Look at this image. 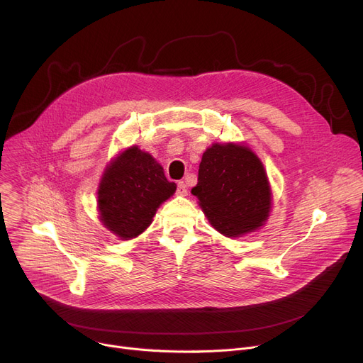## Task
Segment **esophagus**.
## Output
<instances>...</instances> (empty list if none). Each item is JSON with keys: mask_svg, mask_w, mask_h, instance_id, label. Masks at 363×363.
<instances>
[{"mask_svg": "<svg viewBox=\"0 0 363 363\" xmlns=\"http://www.w3.org/2000/svg\"><path fill=\"white\" fill-rule=\"evenodd\" d=\"M177 194L181 195V196H185L188 194V188H186V184L184 181H179L178 182V186H177Z\"/></svg>", "mask_w": 363, "mask_h": 363, "instance_id": "obj_1", "label": "esophagus"}]
</instances>
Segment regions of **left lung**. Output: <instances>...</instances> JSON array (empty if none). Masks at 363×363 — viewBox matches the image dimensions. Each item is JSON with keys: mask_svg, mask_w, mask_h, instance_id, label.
Wrapping results in <instances>:
<instances>
[{"mask_svg": "<svg viewBox=\"0 0 363 363\" xmlns=\"http://www.w3.org/2000/svg\"><path fill=\"white\" fill-rule=\"evenodd\" d=\"M202 213L223 235L260 228L272 211V188L260 158L244 143H213L202 153L191 189Z\"/></svg>", "mask_w": 363, "mask_h": 363, "instance_id": "left-lung-1", "label": "left lung"}]
</instances>
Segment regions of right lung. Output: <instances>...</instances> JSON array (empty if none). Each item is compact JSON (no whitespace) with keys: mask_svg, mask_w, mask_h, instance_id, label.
<instances>
[{"mask_svg":"<svg viewBox=\"0 0 363 363\" xmlns=\"http://www.w3.org/2000/svg\"><path fill=\"white\" fill-rule=\"evenodd\" d=\"M177 184L150 153L133 145L106 165L97 188L99 220L121 240H132L153 221L160 205L171 198Z\"/></svg>","mask_w":363,"mask_h":363,"instance_id":"obj_1","label":"right lung"}]
</instances>
